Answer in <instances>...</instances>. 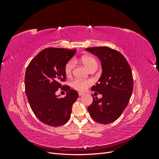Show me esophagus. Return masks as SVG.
<instances>
[{
    "label": "esophagus",
    "mask_w": 159,
    "mask_h": 159,
    "mask_svg": "<svg viewBox=\"0 0 159 159\" xmlns=\"http://www.w3.org/2000/svg\"><path fill=\"white\" fill-rule=\"evenodd\" d=\"M78 94H79V95H80V96H81V95H84V93H82V92H80H80H78Z\"/></svg>",
    "instance_id": "obj_1"
}]
</instances>
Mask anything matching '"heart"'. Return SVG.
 I'll return each mask as SVG.
<instances>
[{
    "label": "heart",
    "instance_id": "heart-1",
    "mask_svg": "<svg viewBox=\"0 0 159 159\" xmlns=\"http://www.w3.org/2000/svg\"><path fill=\"white\" fill-rule=\"evenodd\" d=\"M81 62L89 70L93 68H98V62L94 57L86 56L81 57ZM75 67V61L74 60H71L66 63L65 66V74L66 75H70L72 73ZM91 81L89 80H83L80 78H76L71 81V85L75 89L78 91H84L86 89L89 85L91 84Z\"/></svg>",
    "mask_w": 159,
    "mask_h": 159
}]
</instances>
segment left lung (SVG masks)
Masks as SVG:
<instances>
[{"mask_svg":"<svg viewBox=\"0 0 159 159\" xmlns=\"http://www.w3.org/2000/svg\"><path fill=\"white\" fill-rule=\"evenodd\" d=\"M97 56L102 63V73L91 89L102 95L98 99L93 95V103L88 107L94 121L109 124L117 120L129 102L133 89L131 67L121 53L109 47L85 49Z\"/></svg>","mask_w":159,"mask_h":159,"instance_id":"1","label":"left lung"}]
</instances>
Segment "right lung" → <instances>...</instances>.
<instances>
[{"mask_svg":"<svg viewBox=\"0 0 159 159\" xmlns=\"http://www.w3.org/2000/svg\"><path fill=\"white\" fill-rule=\"evenodd\" d=\"M75 52L48 48L38 53L26 68L25 84L28 102L36 117L47 125L58 127L68 122L78 98L77 91L61 84L66 79L65 66ZM60 87L68 91L64 98L55 95Z\"/></svg>","mask_w":159,"mask_h":159,"instance_id":"right-lung-1","label":"right lung"}]
</instances>
